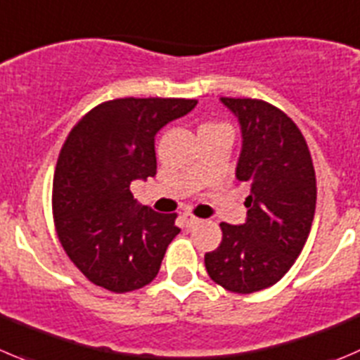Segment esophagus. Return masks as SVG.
Masks as SVG:
<instances>
[{"mask_svg": "<svg viewBox=\"0 0 360 360\" xmlns=\"http://www.w3.org/2000/svg\"><path fill=\"white\" fill-rule=\"evenodd\" d=\"M183 219H184V223H186V226H193V225H197V223H200V219H198L197 216L191 214L190 211L183 212Z\"/></svg>", "mask_w": 360, "mask_h": 360, "instance_id": "obj_1", "label": "esophagus"}]
</instances>
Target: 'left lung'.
Instances as JSON below:
<instances>
[{"label":"left lung","instance_id":"obj_1","mask_svg":"<svg viewBox=\"0 0 360 360\" xmlns=\"http://www.w3.org/2000/svg\"><path fill=\"white\" fill-rule=\"evenodd\" d=\"M240 127L236 177L250 186L243 225L219 223L223 239L205 253L212 281L236 294L273 287L301 255L311 230L316 179L301 130L274 105L219 98Z\"/></svg>","mask_w":360,"mask_h":360}]
</instances>
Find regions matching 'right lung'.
<instances>
[{
    "label": "right lung",
    "instance_id": "add662e5",
    "mask_svg": "<svg viewBox=\"0 0 360 360\" xmlns=\"http://www.w3.org/2000/svg\"><path fill=\"white\" fill-rule=\"evenodd\" d=\"M197 100L117 98L100 103L70 131L52 184L56 230L70 260L116 294L151 283L181 232L176 214L141 205L131 181L156 176L155 137Z\"/></svg>",
    "mask_w": 360,
    "mask_h": 360
}]
</instances>
